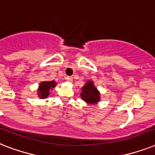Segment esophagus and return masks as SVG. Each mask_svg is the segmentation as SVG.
Instances as JSON below:
<instances>
[{
    "label": "esophagus",
    "mask_w": 155,
    "mask_h": 155,
    "mask_svg": "<svg viewBox=\"0 0 155 155\" xmlns=\"http://www.w3.org/2000/svg\"><path fill=\"white\" fill-rule=\"evenodd\" d=\"M65 80H66L67 81L71 82L73 80V78L71 77V76H66V77H65Z\"/></svg>",
    "instance_id": "esophagus-1"
}]
</instances>
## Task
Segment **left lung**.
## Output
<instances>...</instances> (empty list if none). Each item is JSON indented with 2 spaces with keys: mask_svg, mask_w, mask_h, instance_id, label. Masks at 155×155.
I'll return each mask as SVG.
<instances>
[{
  "mask_svg": "<svg viewBox=\"0 0 155 155\" xmlns=\"http://www.w3.org/2000/svg\"><path fill=\"white\" fill-rule=\"evenodd\" d=\"M82 99L87 104H97L100 100V95L99 91L95 87L91 80H89L82 87V92L80 93Z\"/></svg>",
  "mask_w": 155,
  "mask_h": 155,
  "instance_id": "left-lung-1",
  "label": "left lung"
}]
</instances>
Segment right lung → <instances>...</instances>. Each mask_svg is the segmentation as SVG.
Here are the masks:
<instances>
[{
	"mask_svg": "<svg viewBox=\"0 0 155 155\" xmlns=\"http://www.w3.org/2000/svg\"><path fill=\"white\" fill-rule=\"evenodd\" d=\"M56 85V83L54 80L52 81H45L41 82L39 84L38 89V95L41 99H45L50 94L49 91L55 87Z\"/></svg>",
	"mask_w": 155,
	"mask_h": 155,
	"instance_id": "1",
	"label": "right lung"
}]
</instances>
